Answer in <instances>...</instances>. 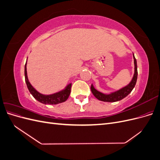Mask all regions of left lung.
<instances>
[{
  "label": "left lung",
  "instance_id": "8db88e82",
  "mask_svg": "<svg viewBox=\"0 0 160 160\" xmlns=\"http://www.w3.org/2000/svg\"><path fill=\"white\" fill-rule=\"evenodd\" d=\"M133 59H134V65H135V72H134L133 79L132 81L129 83V84L127 86L124 87L123 88L119 89L118 91H115L114 93L106 95V94L101 93V92L98 91V90H96L94 88L93 85L91 84V92L97 99L100 101H105V102H115V101H118L123 99V98H125V97L128 96L131 92H132V91L134 88L135 84H136L137 79H138L137 61H136V59H135L134 55H133Z\"/></svg>",
  "mask_w": 160,
  "mask_h": 160
}]
</instances>
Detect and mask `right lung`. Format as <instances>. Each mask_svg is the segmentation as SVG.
<instances>
[{
  "mask_svg": "<svg viewBox=\"0 0 160 160\" xmlns=\"http://www.w3.org/2000/svg\"><path fill=\"white\" fill-rule=\"evenodd\" d=\"M25 82L27 83L28 89L29 90L30 93L34 97V98L36 99L38 101H39V102L43 104L56 105V104H59L62 102H65V101L68 99L69 96L70 95L71 83L67 85L65 89L54 94L46 95H42L40 93H38V92L31 85L30 82L28 80L27 72V62L25 66Z\"/></svg>",
  "mask_w": 160,
  "mask_h": 160,
  "instance_id": "right-lung-1",
  "label": "right lung"
}]
</instances>
